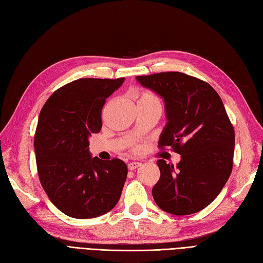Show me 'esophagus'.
Returning a JSON list of instances; mask_svg holds the SVG:
<instances>
[{
  "instance_id": "esophagus-1",
  "label": "esophagus",
  "mask_w": 263,
  "mask_h": 263,
  "mask_svg": "<svg viewBox=\"0 0 263 263\" xmlns=\"http://www.w3.org/2000/svg\"><path fill=\"white\" fill-rule=\"evenodd\" d=\"M140 165H141V163H140V162H130L129 164H127V167H129V170L133 171V170L138 169V167H139Z\"/></svg>"
}]
</instances>
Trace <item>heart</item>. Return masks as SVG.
Here are the masks:
<instances>
[{
	"mask_svg": "<svg viewBox=\"0 0 263 263\" xmlns=\"http://www.w3.org/2000/svg\"><path fill=\"white\" fill-rule=\"evenodd\" d=\"M139 104H154V105L161 106L159 98L156 96V94L150 91H143L140 93Z\"/></svg>",
	"mask_w": 263,
	"mask_h": 263,
	"instance_id": "b5f03b06",
	"label": "heart"
}]
</instances>
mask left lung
<instances>
[{
	"instance_id": "8db88e82",
	"label": "left lung",
	"mask_w": 263,
	"mask_h": 263,
	"mask_svg": "<svg viewBox=\"0 0 263 263\" xmlns=\"http://www.w3.org/2000/svg\"><path fill=\"white\" fill-rule=\"evenodd\" d=\"M137 80L164 100L167 122L159 147L181 154L177 167L157 162L161 174L152 189L154 201L176 215L203 210L223 189L233 165L234 129L221 98L209 83L181 72Z\"/></svg>"
}]
</instances>
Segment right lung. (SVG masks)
Segmentation results:
<instances>
[{
  "label": "right lung",
  "mask_w": 263,
  "mask_h": 263,
  "mask_svg": "<svg viewBox=\"0 0 263 263\" xmlns=\"http://www.w3.org/2000/svg\"><path fill=\"white\" fill-rule=\"evenodd\" d=\"M123 82L124 78L72 81L52 93L40 112L34 136L39 179L52 203L69 217H100L122 193L126 164L92 158L89 137L100 132L105 101Z\"/></svg>",
  "instance_id": "add662e5"
}]
</instances>
